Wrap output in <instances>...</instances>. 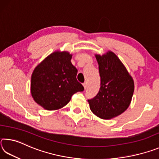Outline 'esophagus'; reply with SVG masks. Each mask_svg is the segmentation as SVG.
I'll use <instances>...</instances> for the list:
<instances>
[{
	"label": "esophagus",
	"mask_w": 159,
	"mask_h": 159,
	"mask_svg": "<svg viewBox=\"0 0 159 159\" xmlns=\"http://www.w3.org/2000/svg\"><path fill=\"white\" fill-rule=\"evenodd\" d=\"M83 87H84V88H85V90L86 89V88H87V83H84L83 84Z\"/></svg>",
	"instance_id": "34e87169"
}]
</instances>
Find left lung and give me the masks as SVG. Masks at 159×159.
Returning a JSON list of instances; mask_svg holds the SVG:
<instances>
[{
  "label": "left lung",
  "mask_w": 159,
  "mask_h": 159,
  "mask_svg": "<svg viewBox=\"0 0 159 159\" xmlns=\"http://www.w3.org/2000/svg\"><path fill=\"white\" fill-rule=\"evenodd\" d=\"M99 65L100 88L95 98L88 99L90 109L102 119H111L124 112L130 105L134 92V81L115 54L108 51L95 55Z\"/></svg>",
  "instance_id": "1"
}]
</instances>
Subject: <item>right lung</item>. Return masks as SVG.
<instances>
[{
  "label": "right lung",
  "instance_id": "right-lung-1",
  "mask_svg": "<svg viewBox=\"0 0 159 159\" xmlns=\"http://www.w3.org/2000/svg\"><path fill=\"white\" fill-rule=\"evenodd\" d=\"M71 57L66 51H55L34 69L31 93L34 101L45 109L62 108L74 93L84 90L76 79L78 70L71 64Z\"/></svg>",
  "mask_w": 159,
  "mask_h": 159
}]
</instances>
